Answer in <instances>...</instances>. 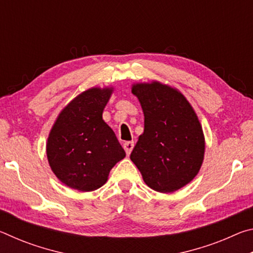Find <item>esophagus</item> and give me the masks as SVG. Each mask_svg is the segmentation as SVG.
<instances>
[{"label": "esophagus", "mask_w": 253, "mask_h": 253, "mask_svg": "<svg viewBox=\"0 0 253 253\" xmlns=\"http://www.w3.org/2000/svg\"><path fill=\"white\" fill-rule=\"evenodd\" d=\"M132 148H134V142H125V143H124V149H125L127 155H129V154L131 153Z\"/></svg>", "instance_id": "obj_1"}]
</instances>
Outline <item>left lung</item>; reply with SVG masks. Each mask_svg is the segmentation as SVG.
I'll list each match as a JSON object with an SVG mask.
<instances>
[{
	"mask_svg": "<svg viewBox=\"0 0 253 253\" xmlns=\"http://www.w3.org/2000/svg\"><path fill=\"white\" fill-rule=\"evenodd\" d=\"M131 92L142 106L144 132L130 160L149 187L172 193L190 183L202 166V126L193 107L177 89L153 81L132 84Z\"/></svg>",
	"mask_w": 253,
	"mask_h": 253,
	"instance_id": "8db88e82",
	"label": "left lung"
}]
</instances>
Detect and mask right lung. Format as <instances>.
<instances>
[{
	"instance_id": "1",
	"label": "right lung",
	"mask_w": 253,
	"mask_h": 253,
	"mask_svg": "<svg viewBox=\"0 0 253 253\" xmlns=\"http://www.w3.org/2000/svg\"><path fill=\"white\" fill-rule=\"evenodd\" d=\"M113 88H90L72 99L50 130L46 156L51 169L67 186L81 192L101 187L110 169L126 156L102 111Z\"/></svg>"
}]
</instances>
